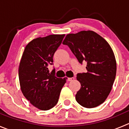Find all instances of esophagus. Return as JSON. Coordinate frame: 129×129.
Listing matches in <instances>:
<instances>
[{"instance_id":"obj_1","label":"esophagus","mask_w":129,"mask_h":129,"mask_svg":"<svg viewBox=\"0 0 129 129\" xmlns=\"http://www.w3.org/2000/svg\"><path fill=\"white\" fill-rule=\"evenodd\" d=\"M74 78H69L68 79H67V80H68L69 81H73V80H74Z\"/></svg>"}]
</instances>
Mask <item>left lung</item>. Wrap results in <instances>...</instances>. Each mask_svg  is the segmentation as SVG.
Masks as SVG:
<instances>
[{
  "label": "left lung",
  "instance_id": "8db88e82",
  "mask_svg": "<svg viewBox=\"0 0 129 129\" xmlns=\"http://www.w3.org/2000/svg\"><path fill=\"white\" fill-rule=\"evenodd\" d=\"M62 44L67 45L80 63L87 62L86 73L77 74L81 88L76 100L86 108L103 104L109 95L116 73L115 54L109 43L92 30L66 36Z\"/></svg>",
  "mask_w": 129,
  "mask_h": 129
}]
</instances>
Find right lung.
I'll use <instances>...</instances> for the list:
<instances>
[{
    "mask_svg": "<svg viewBox=\"0 0 129 129\" xmlns=\"http://www.w3.org/2000/svg\"><path fill=\"white\" fill-rule=\"evenodd\" d=\"M65 34L38 37L26 44L18 69L19 81L23 94L39 109L46 111L58 101L67 78L55 77L48 66L52 64L54 53L62 43Z\"/></svg>",
    "mask_w": 129,
    "mask_h": 129,
    "instance_id": "obj_1",
    "label": "right lung"
}]
</instances>
